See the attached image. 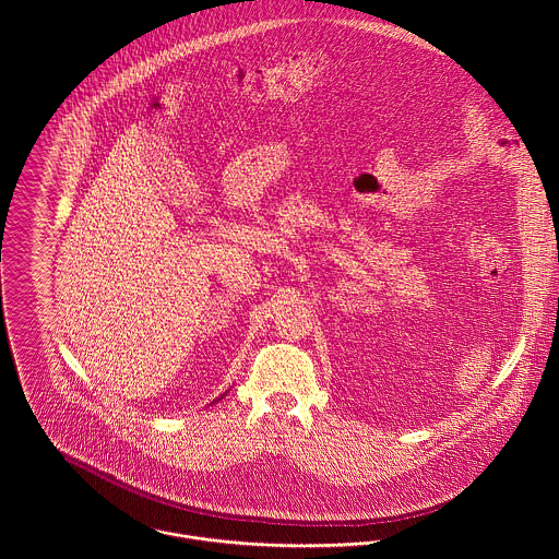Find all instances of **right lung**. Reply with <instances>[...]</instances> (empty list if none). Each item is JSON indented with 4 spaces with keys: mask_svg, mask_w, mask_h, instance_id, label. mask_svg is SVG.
I'll return each mask as SVG.
<instances>
[{
    "mask_svg": "<svg viewBox=\"0 0 559 559\" xmlns=\"http://www.w3.org/2000/svg\"><path fill=\"white\" fill-rule=\"evenodd\" d=\"M221 397H223V395H221ZM221 397H216V401H214V403H218V401H221Z\"/></svg>",
    "mask_w": 559,
    "mask_h": 559,
    "instance_id": "right-lung-1",
    "label": "right lung"
}]
</instances>
